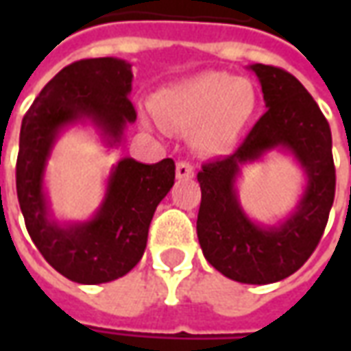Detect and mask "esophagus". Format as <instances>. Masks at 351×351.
I'll list each match as a JSON object with an SVG mask.
<instances>
[{
    "label": "esophagus",
    "mask_w": 351,
    "mask_h": 351,
    "mask_svg": "<svg viewBox=\"0 0 351 351\" xmlns=\"http://www.w3.org/2000/svg\"><path fill=\"white\" fill-rule=\"evenodd\" d=\"M176 178H182V180L193 178V165L188 161H178L176 163Z\"/></svg>",
    "instance_id": "esophagus-1"
}]
</instances>
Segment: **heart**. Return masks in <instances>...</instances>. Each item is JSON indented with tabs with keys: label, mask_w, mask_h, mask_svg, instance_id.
<instances>
[{
	"label": "heart",
	"mask_w": 351,
	"mask_h": 351,
	"mask_svg": "<svg viewBox=\"0 0 351 351\" xmlns=\"http://www.w3.org/2000/svg\"><path fill=\"white\" fill-rule=\"evenodd\" d=\"M258 105L252 82L229 73L203 71L163 88L150 101L163 128L191 130L199 150L221 154L235 145Z\"/></svg>",
	"instance_id": "b5f03b06"
}]
</instances>
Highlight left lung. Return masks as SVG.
<instances>
[{
    "label": "left lung",
    "mask_w": 351,
    "mask_h": 351,
    "mask_svg": "<svg viewBox=\"0 0 351 351\" xmlns=\"http://www.w3.org/2000/svg\"><path fill=\"white\" fill-rule=\"evenodd\" d=\"M265 99L259 118L231 156L205 163L197 173L201 206L197 237L208 263L243 284H272L299 271L316 250L335 201V163L329 122L291 73L254 64ZM272 147L294 154L307 188L294 214L278 226H259L238 205L234 182L244 162Z\"/></svg>",
    "instance_id": "1"
}]
</instances>
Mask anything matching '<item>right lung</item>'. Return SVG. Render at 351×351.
Listing matches in <instances>:
<instances>
[{"mask_svg": "<svg viewBox=\"0 0 351 351\" xmlns=\"http://www.w3.org/2000/svg\"><path fill=\"white\" fill-rule=\"evenodd\" d=\"M131 64L90 58L67 65L43 88L22 120L16 160V195L32 241L60 274L79 284H103L128 274L141 261L156 206L175 184L171 158L146 165L118 161L92 220L60 226L43 190L47 160L58 133L82 120L99 128L108 146L122 141L137 120L130 101Z\"/></svg>", "mask_w": 351, "mask_h": 351, "instance_id": "right-lung-1", "label": "right lung"}]
</instances>
